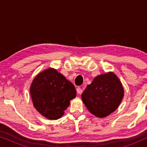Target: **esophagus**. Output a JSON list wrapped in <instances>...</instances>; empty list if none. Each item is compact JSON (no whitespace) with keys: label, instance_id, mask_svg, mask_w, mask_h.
Returning a JSON list of instances; mask_svg holds the SVG:
<instances>
[{"label":"esophagus","instance_id":"esophagus-1","mask_svg":"<svg viewBox=\"0 0 147 147\" xmlns=\"http://www.w3.org/2000/svg\"><path fill=\"white\" fill-rule=\"evenodd\" d=\"M76 91H77V93L78 94H82V92H83V89L79 87V88H78L77 89H76Z\"/></svg>","mask_w":147,"mask_h":147}]
</instances>
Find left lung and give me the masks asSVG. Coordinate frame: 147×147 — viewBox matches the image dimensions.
<instances>
[{"label":"left lung","instance_id":"obj_1","mask_svg":"<svg viewBox=\"0 0 147 147\" xmlns=\"http://www.w3.org/2000/svg\"><path fill=\"white\" fill-rule=\"evenodd\" d=\"M124 89L121 82L112 72L94 78L82 94L88 110L97 117H106L113 112L121 102Z\"/></svg>","mask_w":147,"mask_h":147}]
</instances>
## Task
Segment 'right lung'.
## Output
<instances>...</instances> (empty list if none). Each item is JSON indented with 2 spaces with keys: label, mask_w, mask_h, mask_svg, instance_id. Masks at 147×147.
<instances>
[{
  "label": "right lung",
  "mask_w": 147,
  "mask_h": 147,
  "mask_svg": "<svg viewBox=\"0 0 147 147\" xmlns=\"http://www.w3.org/2000/svg\"><path fill=\"white\" fill-rule=\"evenodd\" d=\"M30 92L37 111L51 120L61 117L69 106L70 100L76 96L73 84L52 68L36 76Z\"/></svg>",
  "instance_id": "add662e5"
}]
</instances>
